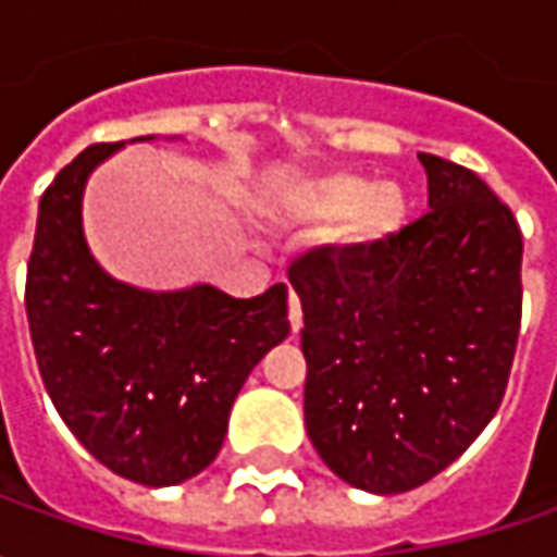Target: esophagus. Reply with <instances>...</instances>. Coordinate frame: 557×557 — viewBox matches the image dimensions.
Instances as JSON below:
<instances>
[{"label":"esophagus","mask_w":557,"mask_h":557,"mask_svg":"<svg viewBox=\"0 0 557 557\" xmlns=\"http://www.w3.org/2000/svg\"><path fill=\"white\" fill-rule=\"evenodd\" d=\"M288 319H290V332H300L304 329V310H300V297L288 290Z\"/></svg>","instance_id":"1"}]
</instances>
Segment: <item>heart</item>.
Returning a JSON list of instances; mask_svg holds the SVG:
<instances>
[{
	"label": "heart",
	"mask_w": 557,
	"mask_h": 557,
	"mask_svg": "<svg viewBox=\"0 0 557 557\" xmlns=\"http://www.w3.org/2000/svg\"><path fill=\"white\" fill-rule=\"evenodd\" d=\"M272 223H332L341 220V238L356 253L391 245L412 216L409 191L394 180H366L356 173H325L290 185L267 201Z\"/></svg>",
	"instance_id": "obj_1"
}]
</instances>
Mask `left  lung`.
<instances>
[{
  "mask_svg": "<svg viewBox=\"0 0 557 557\" xmlns=\"http://www.w3.org/2000/svg\"><path fill=\"white\" fill-rule=\"evenodd\" d=\"M428 207L391 245L315 247L288 269L304 307V418L356 490L428 483L505 396L521 329V228L478 173L418 154Z\"/></svg>",
  "mask_w": 557,
  "mask_h": 557,
  "instance_id": "obj_1",
  "label": "left lung"
}]
</instances>
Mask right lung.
Returning a JSON list of instances; mask_svg holds the SVG:
<instances>
[{
	"label": "right lung",
	"mask_w": 557,
	"mask_h": 557,
	"mask_svg": "<svg viewBox=\"0 0 557 557\" xmlns=\"http://www.w3.org/2000/svg\"><path fill=\"white\" fill-rule=\"evenodd\" d=\"M120 148L89 145L46 188L27 322L42 384L74 437L126 481L176 486L216 459L247 374L288 337V288L238 300L203 282L148 290L104 272L83 232V191Z\"/></svg>",
	"instance_id": "add662e5"
}]
</instances>
